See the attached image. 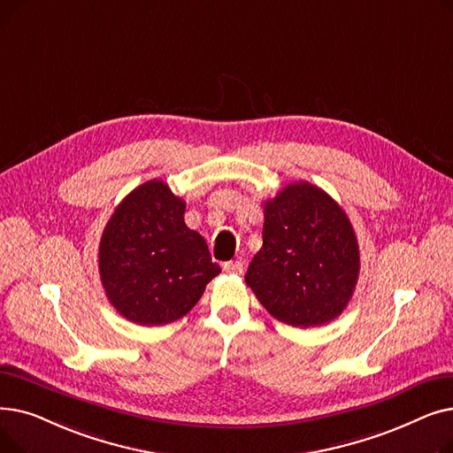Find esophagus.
<instances>
[{
  "instance_id": "1",
  "label": "esophagus",
  "mask_w": 453,
  "mask_h": 453,
  "mask_svg": "<svg viewBox=\"0 0 453 453\" xmlns=\"http://www.w3.org/2000/svg\"><path fill=\"white\" fill-rule=\"evenodd\" d=\"M226 273H234V275H241L242 273V263L241 260H229V263L222 265Z\"/></svg>"
}]
</instances>
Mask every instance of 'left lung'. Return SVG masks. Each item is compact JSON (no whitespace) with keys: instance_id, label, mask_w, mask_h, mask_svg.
Instances as JSON below:
<instances>
[{"instance_id":"left-lung-1","label":"left lung","mask_w":453,"mask_h":453,"mask_svg":"<svg viewBox=\"0 0 453 453\" xmlns=\"http://www.w3.org/2000/svg\"><path fill=\"white\" fill-rule=\"evenodd\" d=\"M360 273V250L345 211L325 190L296 181L265 203L263 248L246 284L279 321L318 326L336 319Z\"/></svg>"}]
</instances>
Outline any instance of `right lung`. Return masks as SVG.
<instances>
[{"instance_id": "add662e5", "label": "right lung", "mask_w": 453, "mask_h": 453, "mask_svg": "<svg viewBox=\"0 0 453 453\" xmlns=\"http://www.w3.org/2000/svg\"><path fill=\"white\" fill-rule=\"evenodd\" d=\"M185 202L165 181L139 185L117 205L99 244L108 301L132 323L157 326L183 318L220 273L203 236L188 229Z\"/></svg>"}]
</instances>
